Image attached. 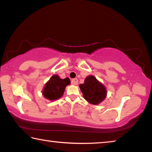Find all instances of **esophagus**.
<instances>
[{"label": "esophagus", "instance_id": "esophagus-1", "mask_svg": "<svg viewBox=\"0 0 152 152\" xmlns=\"http://www.w3.org/2000/svg\"><path fill=\"white\" fill-rule=\"evenodd\" d=\"M78 80L77 78H74L72 80V84H74V85H77V84H78Z\"/></svg>", "mask_w": 152, "mask_h": 152}]
</instances>
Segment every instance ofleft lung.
I'll return each instance as SVG.
<instances>
[{
	"instance_id": "obj_1",
	"label": "left lung",
	"mask_w": 152,
	"mask_h": 152,
	"mask_svg": "<svg viewBox=\"0 0 152 152\" xmlns=\"http://www.w3.org/2000/svg\"><path fill=\"white\" fill-rule=\"evenodd\" d=\"M79 87L84 99L91 104H99L107 97L106 87L92 75L87 76L84 83L80 84Z\"/></svg>"
}]
</instances>
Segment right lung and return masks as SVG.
Listing matches in <instances>:
<instances>
[{
    "label": "right lung",
    "mask_w": 152,
    "mask_h": 152,
    "mask_svg": "<svg viewBox=\"0 0 152 152\" xmlns=\"http://www.w3.org/2000/svg\"><path fill=\"white\" fill-rule=\"evenodd\" d=\"M70 84L68 78L61 79L57 74H53L45 84L42 94L48 101H56L63 96L66 87Z\"/></svg>",
    "instance_id": "1"
}]
</instances>
